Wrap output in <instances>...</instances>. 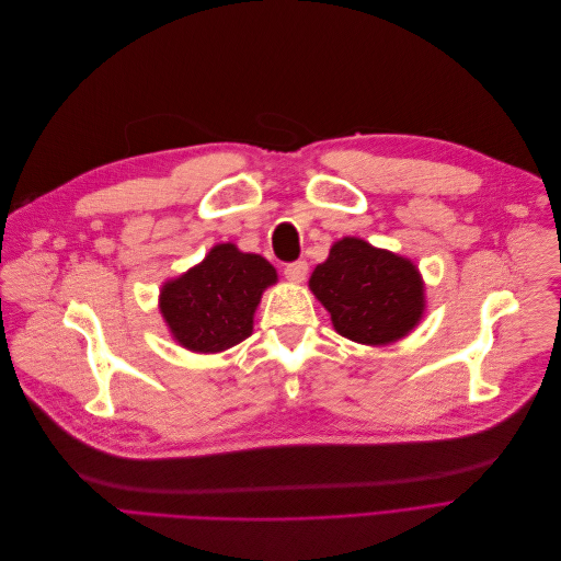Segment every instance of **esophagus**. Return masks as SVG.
I'll return each mask as SVG.
<instances>
[{
    "label": "esophagus",
    "instance_id": "obj_1",
    "mask_svg": "<svg viewBox=\"0 0 561 561\" xmlns=\"http://www.w3.org/2000/svg\"><path fill=\"white\" fill-rule=\"evenodd\" d=\"M307 274H309V264H307V262H301V260L285 266V278L290 280V283H295V285H299V283L307 280Z\"/></svg>",
    "mask_w": 561,
    "mask_h": 561
}]
</instances>
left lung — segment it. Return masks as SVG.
Returning a JSON list of instances; mask_svg holds the SVG:
<instances>
[{"instance_id": "left-lung-1", "label": "left lung", "mask_w": 561, "mask_h": 561, "mask_svg": "<svg viewBox=\"0 0 561 561\" xmlns=\"http://www.w3.org/2000/svg\"><path fill=\"white\" fill-rule=\"evenodd\" d=\"M309 290L328 309L334 330L365 346H388L410 334L426 313V283L398 252L344 236L313 268Z\"/></svg>"}]
</instances>
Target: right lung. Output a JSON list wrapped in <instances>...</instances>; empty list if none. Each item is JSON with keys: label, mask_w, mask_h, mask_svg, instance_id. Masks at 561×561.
Here are the masks:
<instances>
[{"label": "right lung", "mask_w": 561, "mask_h": 561, "mask_svg": "<svg viewBox=\"0 0 561 561\" xmlns=\"http://www.w3.org/2000/svg\"><path fill=\"white\" fill-rule=\"evenodd\" d=\"M276 283V268L262 254L217 243L203 262L161 285L159 311L182 348L210 355L252 334L262 295Z\"/></svg>", "instance_id": "1"}]
</instances>
